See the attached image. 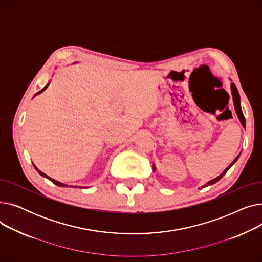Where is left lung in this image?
<instances>
[{"mask_svg": "<svg viewBox=\"0 0 262 262\" xmlns=\"http://www.w3.org/2000/svg\"><path fill=\"white\" fill-rule=\"evenodd\" d=\"M230 90H231V94H232V101H233V105H235V110H236V113H237V116H238V118H239V120H240V122H241V124H242V126L243 127H245V118H244V116H243V113H242V109H241V101H240V94H239V92H238V89H237V87L235 86V84H233V82H231L230 84ZM241 154V153H240ZM240 154L233 159V161L229 164V166L221 173L217 177H215V178H213V180H211V181H209L208 183H206L204 186H202L201 188H199V189H202V188H205V187H208V186H210V185H213V184H215L216 182H219L220 180H221V178L226 174V172L230 169V167L232 166L233 163H236V161L238 160V158L240 157ZM153 170H154V172L156 171V167H155V164H153Z\"/></svg>", "mask_w": 262, "mask_h": 262, "instance_id": "obj_1", "label": "left lung"}]
</instances>
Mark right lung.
<instances>
[{
    "label": "right lung",
    "mask_w": 262,
    "mask_h": 262,
    "mask_svg": "<svg viewBox=\"0 0 262 262\" xmlns=\"http://www.w3.org/2000/svg\"><path fill=\"white\" fill-rule=\"evenodd\" d=\"M49 85H50V84H47V86H46V87H45V88H43V89H41V90H40V91H38V92H37V93H36V94H35V95H34V98H35V96H36V95H38V94H40V93H41V92H43V91H45V90H46V89H47V88H48V86H49ZM34 167H35V169H36V171H37V172H38V173H39V174H40V175H41V176H43V177H46V178H48V180H49V181H51V182H52V183H54V184H55V185H57V186H58V187H68V185H66V184H62V183H60V182H57V181H55V180H53V178H51V177H50V176H48V175H47V174H45V173H43V172H41V171H40V170H38V168H37V167H36V166H35V164H34ZM79 188H81V187H79ZM82 188H84V187H82Z\"/></svg>",
    "instance_id": "obj_1"
}]
</instances>
